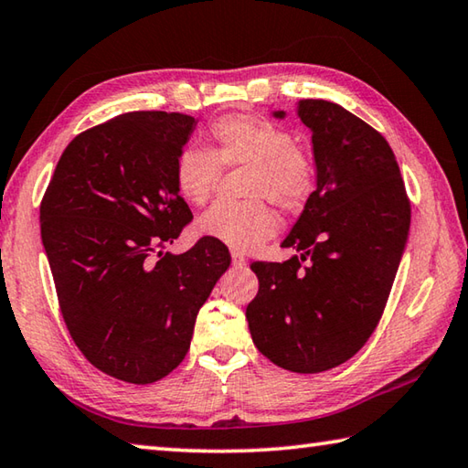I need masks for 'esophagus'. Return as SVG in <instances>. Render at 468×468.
<instances>
[{
  "label": "esophagus",
  "mask_w": 468,
  "mask_h": 468,
  "mask_svg": "<svg viewBox=\"0 0 468 468\" xmlns=\"http://www.w3.org/2000/svg\"><path fill=\"white\" fill-rule=\"evenodd\" d=\"M232 262H234V267H244L246 264V259H244V254H240V252H232Z\"/></svg>",
  "instance_id": "1"
}]
</instances>
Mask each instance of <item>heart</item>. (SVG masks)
Listing matches in <instances>:
<instances>
[{
  "mask_svg": "<svg viewBox=\"0 0 468 468\" xmlns=\"http://www.w3.org/2000/svg\"><path fill=\"white\" fill-rule=\"evenodd\" d=\"M209 148H185L175 163V187L191 206L214 196L222 169L246 166L240 204H216L197 219V232L234 250H254L277 232L267 198L287 214L302 211L317 183L314 156L291 132L257 116H224L209 126Z\"/></svg>",
  "mask_w": 468,
  "mask_h": 468,
  "instance_id": "1",
  "label": "heart"
}]
</instances>
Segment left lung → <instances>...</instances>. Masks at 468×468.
I'll return each mask as SVG.
<instances>
[{
	"mask_svg": "<svg viewBox=\"0 0 468 468\" xmlns=\"http://www.w3.org/2000/svg\"><path fill=\"white\" fill-rule=\"evenodd\" d=\"M299 118L312 130L317 187L283 246L303 254L250 264L259 293L246 320L271 363L322 373L355 356L381 320L411 206L391 146L373 126L325 100L299 101Z\"/></svg>",
	"mask_w": 468,
	"mask_h": 468,
	"instance_id": "8db88e82",
	"label": "left lung"
}]
</instances>
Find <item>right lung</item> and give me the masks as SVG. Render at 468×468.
<instances>
[{
  "instance_id": "obj_1",
  "label": "right lung",
  "mask_w": 468,
  "mask_h": 468,
  "mask_svg": "<svg viewBox=\"0 0 468 468\" xmlns=\"http://www.w3.org/2000/svg\"><path fill=\"white\" fill-rule=\"evenodd\" d=\"M196 118L130 112L77 134L40 204L58 307L83 356L120 381L148 385L177 368L199 307L230 267L204 236L165 252L193 214L175 163Z\"/></svg>"
}]
</instances>
